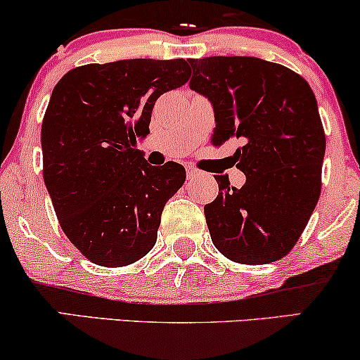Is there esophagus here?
I'll return each mask as SVG.
<instances>
[{
    "label": "esophagus",
    "mask_w": 360,
    "mask_h": 360,
    "mask_svg": "<svg viewBox=\"0 0 360 360\" xmlns=\"http://www.w3.org/2000/svg\"><path fill=\"white\" fill-rule=\"evenodd\" d=\"M198 176H200V172L198 170L191 169V167H186V179L191 181V180H197Z\"/></svg>",
    "instance_id": "esophagus-1"
}]
</instances>
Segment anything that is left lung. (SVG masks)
<instances>
[{
  "instance_id": "8db88e82",
  "label": "left lung",
  "mask_w": 360,
  "mask_h": 360,
  "mask_svg": "<svg viewBox=\"0 0 360 360\" xmlns=\"http://www.w3.org/2000/svg\"><path fill=\"white\" fill-rule=\"evenodd\" d=\"M190 89L212 102V143L238 139L241 188L214 175L218 197L205 205L213 245L228 259L266 264L286 256L321 195L326 137L314 92L300 74L250 56L188 60Z\"/></svg>"
}]
</instances>
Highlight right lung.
<instances>
[{"label":"right lung","mask_w":360,"mask_h":360,"mask_svg":"<svg viewBox=\"0 0 360 360\" xmlns=\"http://www.w3.org/2000/svg\"><path fill=\"white\" fill-rule=\"evenodd\" d=\"M188 77L184 59H124L76 68L56 84L41 129L44 184L63 231L92 263L132 264L155 245L185 169L148 165L137 139L158 97Z\"/></svg>","instance_id":"add662e5"}]
</instances>
